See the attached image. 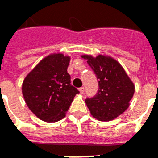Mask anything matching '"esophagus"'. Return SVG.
Segmentation results:
<instances>
[{
	"mask_svg": "<svg viewBox=\"0 0 158 158\" xmlns=\"http://www.w3.org/2000/svg\"><path fill=\"white\" fill-rule=\"evenodd\" d=\"M79 92H80V93L83 94V93H84V91H85V88L82 87H80V88H79Z\"/></svg>",
	"mask_w": 158,
	"mask_h": 158,
	"instance_id": "obj_1",
	"label": "esophagus"
}]
</instances>
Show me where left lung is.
Instances as JSON below:
<instances>
[{
    "label": "left lung",
    "instance_id": "8db88e82",
    "mask_svg": "<svg viewBox=\"0 0 158 158\" xmlns=\"http://www.w3.org/2000/svg\"><path fill=\"white\" fill-rule=\"evenodd\" d=\"M97 78L99 90L93 97L85 99L91 116L100 121H109L128 108L135 91L134 84L121 65L104 55L93 58L83 55Z\"/></svg>",
    "mask_w": 158,
    "mask_h": 158
}]
</instances>
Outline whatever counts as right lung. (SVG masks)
<instances>
[{
    "label": "right lung",
    "instance_id": "add662e5",
    "mask_svg": "<svg viewBox=\"0 0 158 158\" xmlns=\"http://www.w3.org/2000/svg\"><path fill=\"white\" fill-rule=\"evenodd\" d=\"M70 57L50 54L42 59L24 79L22 94L31 112L46 122L65 117L75 95L67 73Z\"/></svg>",
    "mask_w": 158,
    "mask_h": 158
}]
</instances>
